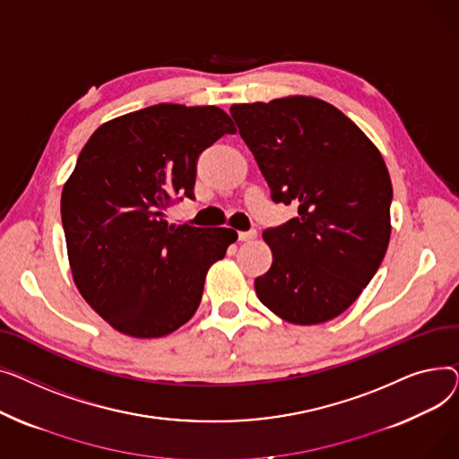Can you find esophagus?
<instances>
[{"mask_svg": "<svg viewBox=\"0 0 459 459\" xmlns=\"http://www.w3.org/2000/svg\"><path fill=\"white\" fill-rule=\"evenodd\" d=\"M255 237H257V231H255V230H252V231H240V233H238V240H242V242L254 240Z\"/></svg>", "mask_w": 459, "mask_h": 459, "instance_id": "esophagus-1", "label": "esophagus"}]
</instances>
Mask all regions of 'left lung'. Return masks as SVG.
I'll use <instances>...</instances> for the list:
<instances>
[{"label": "left lung", "instance_id": "left-lung-1", "mask_svg": "<svg viewBox=\"0 0 459 459\" xmlns=\"http://www.w3.org/2000/svg\"><path fill=\"white\" fill-rule=\"evenodd\" d=\"M230 113L274 202L299 205V217L263 233L274 261L255 278L257 299L290 325L339 316L389 247L393 185L380 150L313 96L233 103Z\"/></svg>", "mask_w": 459, "mask_h": 459}]
</instances>
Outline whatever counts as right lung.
I'll return each instance as SVG.
<instances>
[{"label":"right lung","mask_w":459,"mask_h":459,"mask_svg":"<svg viewBox=\"0 0 459 459\" xmlns=\"http://www.w3.org/2000/svg\"><path fill=\"white\" fill-rule=\"evenodd\" d=\"M235 131L217 105L157 103L101 124L81 150L61 196L68 263L117 332L165 337L196 313L209 266L238 235L165 219L176 196H195L198 155Z\"/></svg>","instance_id":"1"}]
</instances>
